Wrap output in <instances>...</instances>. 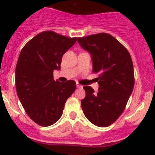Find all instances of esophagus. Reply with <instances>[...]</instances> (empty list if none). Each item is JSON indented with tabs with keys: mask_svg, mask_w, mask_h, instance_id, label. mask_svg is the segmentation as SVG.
Here are the masks:
<instances>
[{
	"mask_svg": "<svg viewBox=\"0 0 155 155\" xmlns=\"http://www.w3.org/2000/svg\"><path fill=\"white\" fill-rule=\"evenodd\" d=\"M77 88H82L83 86L81 85V84H80L79 83H77Z\"/></svg>",
	"mask_w": 155,
	"mask_h": 155,
	"instance_id": "obj_1",
	"label": "esophagus"
}]
</instances>
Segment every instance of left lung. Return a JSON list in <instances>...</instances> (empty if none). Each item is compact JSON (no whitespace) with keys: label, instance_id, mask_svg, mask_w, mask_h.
<instances>
[{"label":"left lung","instance_id":"left-lung-1","mask_svg":"<svg viewBox=\"0 0 155 155\" xmlns=\"http://www.w3.org/2000/svg\"><path fill=\"white\" fill-rule=\"evenodd\" d=\"M79 45L92 55V72L97 74V92L84 86L81 107L89 121L99 127L113 124L125 110L134 87V71L129 51L106 33L78 38Z\"/></svg>","mask_w":155,"mask_h":155}]
</instances>
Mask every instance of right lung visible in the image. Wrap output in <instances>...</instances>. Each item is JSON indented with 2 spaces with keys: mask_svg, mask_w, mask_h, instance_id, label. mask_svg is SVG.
I'll use <instances>...</instances> for the list:
<instances>
[{
  "mask_svg": "<svg viewBox=\"0 0 155 155\" xmlns=\"http://www.w3.org/2000/svg\"><path fill=\"white\" fill-rule=\"evenodd\" d=\"M78 38L44 31L21 50L15 67L18 97L27 115L41 126H49L60 118L65 103L76 89V82H59L53 71L59 70L63 54Z\"/></svg>",
  "mask_w": 155,
  "mask_h": 155,
  "instance_id": "right-lung-1",
  "label": "right lung"
}]
</instances>
